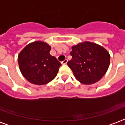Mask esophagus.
<instances>
[{
	"label": "esophagus",
	"instance_id": "esophagus-1",
	"mask_svg": "<svg viewBox=\"0 0 125 125\" xmlns=\"http://www.w3.org/2000/svg\"><path fill=\"white\" fill-rule=\"evenodd\" d=\"M67 60H66V59H65V60H63V61H62V64H63V65H65V64H66V63H67Z\"/></svg>",
	"mask_w": 125,
	"mask_h": 125
}]
</instances>
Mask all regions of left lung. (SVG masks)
<instances>
[{"label": "left lung", "mask_w": 125, "mask_h": 125, "mask_svg": "<svg viewBox=\"0 0 125 125\" xmlns=\"http://www.w3.org/2000/svg\"><path fill=\"white\" fill-rule=\"evenodd\" d=\"M70 55L72 59L67 65L81 83L88 85L100 80L109 66V53L94 43L85 42L73 46Z\"/></svg>", "instance_id": "left-lung-1"}]
</instances>
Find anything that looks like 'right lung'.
Wrapping results in <instances>:
<instances>
[{
    "label": "right lung",
    "instance_id": "obj_1",
    "mask_svg": "<svg viewBox=\"0 0 125 125\" xmlns=\"http://www.w3.org/2000/svg\"><path fill=\"white\" fill-rule=\"evenodd\" d=\"M51 47L45 42L28 44L18 55V65L23 76L30 83L45 85L57 75L61 63L50 54Z\"/></svg>",
    "mask_w": 125,
    "mask_h": 125
}]
</instances>
